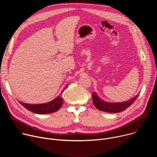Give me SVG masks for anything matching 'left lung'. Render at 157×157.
Here are the masks:
<instances>
[{
  "label": "left lung",
  "instance_id": "left-lung-1",
  "mask_svg": "<svg viewBox=\"0 0 157 157\" xmlns=\"http://www.w3.org/2000/svg\"><path fill=\"white\" fill-rule=\"evenodd\" d=\"M139 94L131 99L130 101L126 102L109 103L103 101L98 96L96 93H93V102L94 106L100 110L107 112V113H117L125 110L126 109L130 107L133 104V102L136 100Z\"/></svg>",
  "mask_w": 157,
  "mask_h": 157
}]
</instances>
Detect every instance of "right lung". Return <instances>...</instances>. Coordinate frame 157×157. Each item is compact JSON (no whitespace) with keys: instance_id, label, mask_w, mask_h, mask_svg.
I'll use <instances>...</instances> for the list:
<instances>
[{"instance_id":"right-lung-1","label":"right lung","mask_w":157,"mask_h":157,"mask_svg":"<svg viewBox=\"0 0 157 157\" xmlns=\"http://www.w3.org/2000/svg\"><path fill=\"white\" fill-rule=\"evenodd\" d=\"M68 87V86H66L63 90L62 91L60 96H58L54 100L51 102L44 103V104H29L26 103H24L18 101L22 106H24L27 110L33 112L34 113L39 114H50L54 112L57 111L60 109L63 103V98L61 96L62 93L65 89Z\"/></svg>"}]
</instances>
